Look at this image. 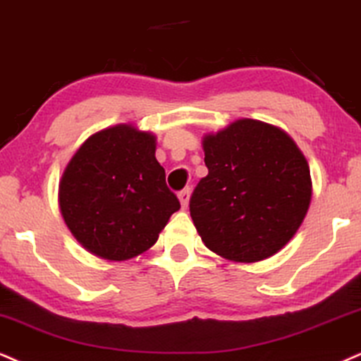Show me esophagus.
<instances>
[{
	"instance_id": "obj_1",
	"label": "esophagus",
	"mask_w": 361,
	"mask_h": 361,
	"mask_svg": "<svg viewBox=\"0 0 361 361\" xmlns=\"http://www.w3.org/2000/svg\"><path fill=\"white\" fill-rule=\"evenodd\" d=\"M179 201H180V206L182 207H188V204H189V197H190V189L189 188H185V189H182L179 194Z\"/></svg>"
}]
</instances>
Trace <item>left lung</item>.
<instances>
[{"label": "left lung", "mask_w": 361, "mask_h": 361, "mask_svg": "<svg viewBox=\"0 0 361 361\" xmlns=\"http://www.w3.org/2000/svg\"><path fill=\"white\" fill-rule=\"evenodd\" d=\"M209 173L190 195V216L206 246L226 259L256 262L278 252L308 212L311 177L291 137L243 118L204 137Z\"/></svg>", "instance_id": "1"}]
</instances>
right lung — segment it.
<instances>
[{"label":"right lung","mask_w":361,"mask_h":361,"mask_svg":"<svg viewBox=\"0 0 361 361\" xmlns=\"http://www.w3.org/2000/svg\"><path fill=\"white\" fill-rule=\"evenodd\" d=\"M60 209L83 247L126 261L154 246L180 202L155 159V137L115 126L88 137L70 160Z\"/></svg>","instance_id":"add662e5"}]
</instances>
